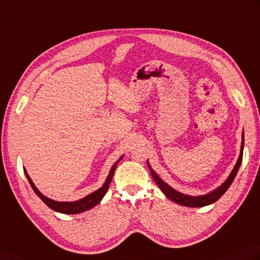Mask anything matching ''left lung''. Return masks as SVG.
Segmentation results:
<instances>
[{"label":"left lung","instance_id":"1","mask_svg":"<svg viewBox=\"0 0 260 260\" xmlns=\"http://www.w3.org/2000/svg\"><path fill=\"white\" fill-rule=\"evenodd\" d=\"M241 137H243V141H241L240 154H239V157L237 159L236 165H235L234 168H233L232 173L229 174V176L227 177V179L220 186H218L216 189L209 191L205 195L190 196V195H186V194H183V192H180L176 189H174L173 187H171L167 183H165L164 180H162L157 174H156V172L153 170L152 166L149 165L148 160H147V166L149 168L150 174H152V176L155 180V183L157 184V186L159 187V189L162 192H164L165 196L170 198L172 202L176 203L178 205H182V206H186V207H204V206H207V205H210V204H213V203L218 201V199L225 194V191L229 188V187H231L232 183L234 182L235 177H236L239 167L241 165V160H243L244 133H243V135H241Z\"/></svg>","mask_w":260,"mask_h":260}]
</instances>
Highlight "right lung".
<instances>
[{
	"instance_id": "1",
	"label": "right lung",
	"mask_w": 260,
	"mask_h": 260,
	"mask_svg": "<svg viewBox=\"0 0 260 260\" xmlns=\"http://www.w3.org/2000/svg\"><path fill=\"white\" fill-rule=\"evenodd\" d=\"M123 157H124V155L120 156V157L115 162H114V165L112 166L110 173H108V175H107L106 180L104 182V184H103L101 188L96 189L95 191L90 192L89 195L83 197L82 199H78V201H75V202H57V201H54V199H51V198L44 196L38 188H36V186L32 182L31 177L28 176V174H27L25 168H24V173H25V176L28 180L29 185L32 186L33 190L35 191V194L38 195L42 199V201H43L47 205L48 207L53 210H55V212H57V213L73 215V214H80L83 212H86V210L93 208L102 201L103 197H104L106 194L108 187H110V184L112 182V178L114 176V172H115V170H116L117 164L120 160H122Z\"/></svg>"
}]
</instances>
